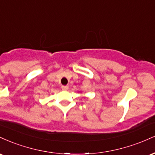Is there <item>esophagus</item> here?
<instances>
[{"label": "esophagus", "instance_id": "1", "mask_svg": "<svg viewBox=\"0 0 155 155\" xmlns=\"http://www.w3.org/2000/svg\"><path fill=\"white\" fill-rule=\"evenodd\" d=\"M62 90H68V86H62Z\"/></svg>", "mask_w": 155, "mask_h": 155}]
</instances>
